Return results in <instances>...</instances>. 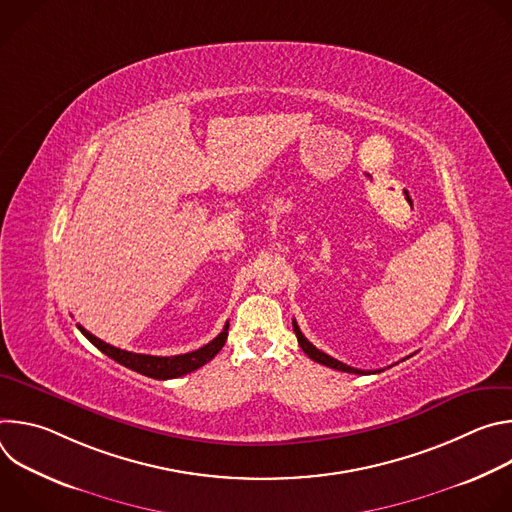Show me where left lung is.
Here are the masks:
<instances>
[{
    "instance_id": "obj_1",
    "label": "left lung",
    "mask_w": 512,
    "mask_h": 512,
    "mask_svg": "<svg viewBox=\"0 0 512 512\" xmlns=\"http://www.w3.org/2000/svg\"><path fill=\"white\" fill-rule=\"evenodd\" d=\"M294 332H296V336H298V344L302 346V350L312 358V360H316V362H320V364H326V367H330V369H336V371H342V373H354V375H369V373H381V371H360V369H354V367H348V364H344V362H340V360H336V358H332V356H328L326 352H322V350H318L304 334H302V330H300V326H298V322L294 320Z\"/></svg>"
}]
</instances>
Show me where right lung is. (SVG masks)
I'll return each instance as SVG.
<instances>
[{
	"label": "right lung",
	"mask_w": 512,
	"mask_h": 512,
	"mask_svg": "<svg viewBox=\"0 0 512 512\" xmlns=\"http://www.w3.org/2000/svg\"><path fill=\"white\" fill-rule=\"evenodd\" d=\"M77 326L101 352H105L115 362L123 364V367L131 369L135 373H141L150 379H160V381L176 379V377H182V375H188V373L200 369L202 364H206L208 360H212L218 354V350L225 346L227 336H229V332H227L229 324H227L221 334L198 350H192L186 354H176V356H152V354H137V352H127V350L115 348V346L103 342L101 338L93 336L81 324H77Z\"/></svg>",
	"instance_id": "right-lung-1"
}]
</instances>
